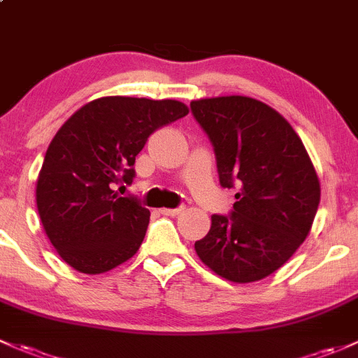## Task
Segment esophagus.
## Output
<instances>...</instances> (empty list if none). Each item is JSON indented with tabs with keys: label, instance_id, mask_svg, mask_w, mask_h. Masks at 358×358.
<instances>
[{
	"label": "esophagus",
	"instance_id": "1",
	"mask_svg": "<svg viewBox=\"0 0 358 358\" xmlns=\"http://www.w3.org/2000/svg\"><path fill=\"white\" fill-rule=\"evenodd\" d=\"M183 209H185V206H180V208L175 209H161V214H164V216H178Z\"/></svg>",
	"mask_w": 358,
	"mask_h": 358
}]
</instances>
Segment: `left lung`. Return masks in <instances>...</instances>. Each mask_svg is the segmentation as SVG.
<instances>
[{
    "instance_id": "8db88e82",
    "label": "left lung",
    "mask_w": 358,
    "mask_h": 358,
    "mask_svg": "<svg viewBox=\"0 0 358 358\" xmlns=\"http://www.w3.org/2000/svg\"><path fill=\"white\" fill-rule=\"evenodd\" d=\"M213 144L220 183L240 189L229 214H213L195 242L208 268L235 283L280 269L310 231L321 187L302 141L268 104L243 96L190 103Z\"/></svg>"
}]
</instances>
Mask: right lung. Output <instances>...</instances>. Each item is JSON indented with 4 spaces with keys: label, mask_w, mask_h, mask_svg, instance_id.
<instances>
[{
    "label": "right lung",
    "mask_w": 358,
    "mask_h": 358,
    "mask_svg": "<svg viewBox=\"0 0 358 358\" xmlns=\"http://www.w3.org/2000/svg\"><path fill=\"white\" fill-rule=\"evenodd\" d=\"M187 113L173 99L110 96L90 101L58 130L36 201L44 231L66 264L99 274L138 250L150 213L137 197H120L115 185L134 182L135 157L149 135Z\"/></svg>",
    "instance_id": "obj_1"
}]
</instances>
